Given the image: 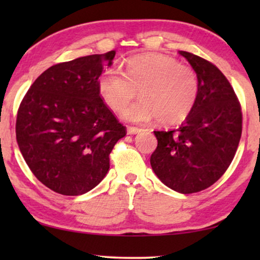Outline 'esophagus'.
<instances>
[{
  "label": "esophagus",
  "mask_w": 260,
  "mask_h": 260,
  "mask_svg": "<svg viewBox=\"0 0 260 260\" xmlns=\"http://www.w3.org/2000/svg\"><path fill=\"white\" fill-rule=\"evenodd\" d=\"M143 131V129H141V127H136V126H129L127 127V134L129 135H136V134H140Z\"/></svg>",
  "instance_id": "obj_1"
}]
</instances>
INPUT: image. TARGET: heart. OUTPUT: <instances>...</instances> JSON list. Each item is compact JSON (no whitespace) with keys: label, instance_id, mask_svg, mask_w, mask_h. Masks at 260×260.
Instances as JSON below:
<instances>
[{"label":"heart","instance_id":"heart-1","mask_svg":"<svg viewBox=\"0 0 260 260\" xmlns=\"http://www.w3.org/2000/svg\"><path fill=\"white\" fill-rule=\"evenodd\" d=\"M140 92L141 99L122 113L130 123L158 118L163 125L183 122L194 109L199 79L193 69L172 56L148 53L127 59L124 73L108 69L98 79V93L113 111H120Z\"/></svg>","mask_w":260,"mask_h":260}]
</instances>
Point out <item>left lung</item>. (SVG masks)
<instances>
[{
  "instance_id": "1",
  "label": "left lung",
  "mask_w": 260,
  "mask_h": 260,
  "mask_svg": "<svg viewBox=\"0 0 260 260\" xmlns=\"http://www.w3.org/2000/svg\"><path fill=\"white\" fill-rule=\"evenodd\" d=\"M179 53L198 76V101L179 129L154 131L157 148L150 165L167 187L190 194L211 187L230 167L243 115L233 87L218 67L189 52Z\"/></svg>"
}]
</instances>
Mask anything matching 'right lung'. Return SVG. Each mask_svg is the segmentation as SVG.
<instances>
[{
    "label": "right lung",
    "mask_w": 260,
    "mask_h": 260,
    "mask_svg": "<svg viewBox=\"0 0 260 260\" xmlns=\"http://www.w3.org/2000/svg\"><path fill=\"white\" fill-rule=\"evenodd\" d=\"M116 52L56 63L40 74L21 102L16 141L46 187L62 195L87 193L104 179L109 155L126 134L98 93V79Z\"/></svg>",
    "instance_id": "add662e5"
}]
</instances>
